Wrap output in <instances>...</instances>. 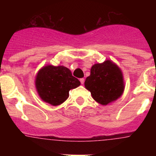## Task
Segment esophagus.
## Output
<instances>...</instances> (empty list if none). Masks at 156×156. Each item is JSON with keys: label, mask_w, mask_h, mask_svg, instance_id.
<instances>
[{"label": "esophagus", "mask_w": 156, "mask_h": 156, "mask_svg": "<svg viewBox=\"0 0 156 156\" xmlns=\"http://www.w3.org/2000/svg\"><path fill=\"white\" fill-rule=\"evenodd\" d=\"M80 81L81 84H83V83H84V79H83V78H81V79H80Z\"/></svg>", "instance_id": "34e87169"}]
</instances>
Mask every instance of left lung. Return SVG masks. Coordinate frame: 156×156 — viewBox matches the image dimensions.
Here are the masks:
<instances>
[{"mask_svg":"<svg viewBox=\"0 0 156 156\" xmlns=\"http://www.w3.org/2000/svg\"><path fill=\"white\" fill-rule=\"evenodd\" d=\"M87 90L98 103L106 105L117 100L124 90L122 71L110 60L92 66L84 83Z\"/></svg>","mask_w":156,"mask_h":156,"instance_id":"obj_1","label":"left lung"}]
</instances>
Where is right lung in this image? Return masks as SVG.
Instances as JSON below:
<instances>
[{"instance_id": "obj_1", "label": "right lung", "mask_w": 156, "mask_h": 156, "mask_svg": "<svg viewBox=\"0 0 156 156\" xmlns=\"http://www.w3.org/2000/svg\"><path fill=\"white\" fill-rule=\"evenodd\" d=\"M35 85L40 98L56 106L64 102L69 98V90L79 87L80 82L65 66L48 65L37 73Z\"/></svg>"}]
</instances>
